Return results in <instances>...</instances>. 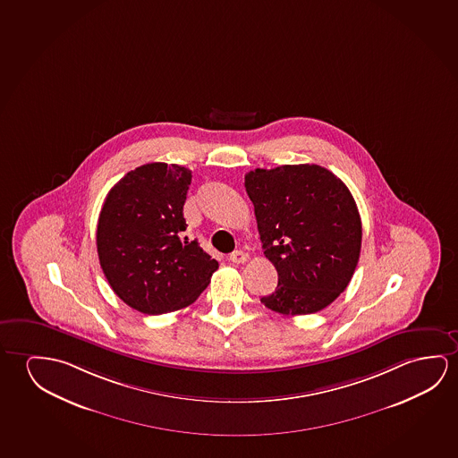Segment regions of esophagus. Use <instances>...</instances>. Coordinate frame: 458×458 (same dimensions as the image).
<instances>
[{
  "label": "esophagus",
  "instance_id": "obj_1",
  "mask_svg": "<svg viewBox=\"0 0 458 458\" xmlns=\"http://www.w3.org/2000/svg\"><path fill=\"white\" fill-rule=\"evenodd\" d=\"M230 260H232L233 263H244V261L247 260V254L246 252H242V250H234V252L230 254Z\"/></svg>",
  "mask_w": 458,
  "mask_h": 458
}]
</instances>
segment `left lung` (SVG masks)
Instances as JSON below:
<instances>
[{
	"label": "left lung",
	"instance_id": "obj_1",
	"mask_svg": "<svg viewBox=\"0 0 458 458\" xmlns=\"http://www.w3.org/2000/svg\"><path fill=\"white\" fill-rule=\"evenodd\" d=\"M246 191L277 287L261 303L304 316L333 303L352 279L361 249V218L352 193L318 165L249 171Z\"/></svg>",
	"mask_w": 458,
	"mask_h": 458
}]
</instances>
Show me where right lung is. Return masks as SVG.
<instances>
[{"instance_id":"add662e5","label":"right lung","mask_w":458,"mask_h":458,"mask_svg":"<svg viewBox=\"0 0 458 458\" xmlns=\"http://www.w3.org/2000/svg\"><path fill=\"white\" fill-rule=\"evenodd\" d=\"M191 182V169L148 163L114 185L99 212V265L115 295L142 314L195 303L218 267L197 240L179 238Z\"/></svg>"}]
</instances>
